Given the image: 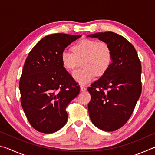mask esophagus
<instances>
[{
  "instance_id": "1",
  "label": "esophagus",
  "mask_w": 155,
  "mask_h": 155,
  "mask_svg": "<svg viewBox=\"0 0 155 155\" xmlns=\"http://www.w3.org/2000/svg\"><path fill=\"white\" fill-rule=\"evenodd\" d=\"M80 90H81V91H84L86 90V87H84V86H81V87H80Z\"/></svg>"
}]
</instances>
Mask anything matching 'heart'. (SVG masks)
Returning <instances> with one entry per match:
<instances>
[{
    "label": "heart",
    "mask_w": 155,
    "mask_h": 155,
    "mask_svg": "<svg viewBox=\"0 0 155 155\" xmlns=\"http://www.w3.org/2000/svg\"><path fill=\"white\" fill-rule=\"evenodd\" d=\"M72 52H62L61 60L63 66L68 70L83 68L72 73V77L81 85H85L95 78L102 76L109 70L112 62L111 47L104 41L85 39L75 44Z\"/></svg>",
    "instance_id": "heart-1"
}]
</instances>
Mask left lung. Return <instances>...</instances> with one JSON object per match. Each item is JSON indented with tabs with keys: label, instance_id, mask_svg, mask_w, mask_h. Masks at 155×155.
Here are the masks:
<instances>
[{
	"label": "left lung",
	"instance_id": "left-lung-1",
	"mask_svg": "<svg viewBox=\"0 0 155 155\" xmlns=\"http://www.w3.org/2000/svg\"><path fill=\"white\" fill-rule=\"evenodd\" d=\"M87 37L98 38L111 47L109 70L87 89L91 95L88 111L97 128L114 131L127 123L140 98L141 63L134 46L118 34L109 31Z\"/></svg>",
	"mask_w": 155,
	"mask_h": 155
}]
</instances>
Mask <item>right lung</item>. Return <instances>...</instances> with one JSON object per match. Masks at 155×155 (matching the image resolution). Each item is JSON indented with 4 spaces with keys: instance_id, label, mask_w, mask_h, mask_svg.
<instances>
[{
    "instance_id": "right-lung-1",
    "label": "right lung",
    "mask_w": 155,
    "mask_h": 155,
    "mask_svg": "<svg viewBox=\"0 0 155 155\" xmlns=\"http://www.w3.org/2000/svg\"><path fill=\"white\" fill-rule=\"evenodd\" d=\"M81 35L51 34L38 41L26 59L19 89L22 109L39 132L52 133L66 124L65 108L80 87L63 66L62 52Z\"/></svg>"
}]
</instances>
